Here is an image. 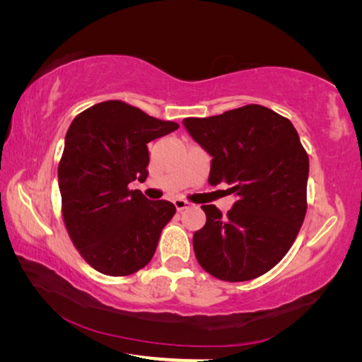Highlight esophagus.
<instances>
[{
    "label": "esophagus",
    "mask_w": 362,
    "mask_h": 362,
    "mask_svg": "<svg viewBox=\"0 0 362 362\" xmlns=\"http://www.w3.org/2000/svg\"><path fill=\"white\" fill-rule=\"evenodd\" d=\"M174 206H175V209H177V211L182 212L183 209H187V207H188V203H187L185 199L177 198V199H174Z\"/></svg>",
    "instance_id": "obj_1"
}]
</instances>
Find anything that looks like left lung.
Here are the masks:
<instances>
[{
  "label": "left lung",
  "mask_w": 362,
  "mask_h": 362,
  "mask_svg": "<svg viewBox=\"0 0 362 362\" xmlns=\"http://www.w3.org/2000/svg\"><path fill=\"white\" fill-rule=\"evenodd\" d=\"M183 126L212 156L209 183L238 196L222 216L201 206L206 225L193 235L198 263L222 281L262 276L283 259L306 214L308 155L292 122L262 105L228 110Z\"/></svg>",
  "instance_id": "obj_1"
}]
</instances>
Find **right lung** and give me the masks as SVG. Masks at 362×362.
<instances>
[{"instance_id": "add662e5", "label": "right lung", "mask_w": 362, "mask_h": 362, "mask_svg": "<svg viewBox=\"0 0 362 362\" xmlns=\"http://www.w3.org/2000/svg\"><path fill=\"white\" fill-rule=\"evenodd\" d=\"M179 129L121 100L84 110L69 127L59 163L66 230L83 259L108 276H127L151 260L175 214L169 201H150L134 180L148 175L146 144Z\"/></svg>"}]
</instances>
